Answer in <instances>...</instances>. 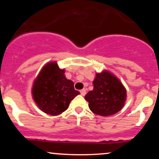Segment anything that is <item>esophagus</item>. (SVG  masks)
<instances>
[{"mask_svg": "<svg viewBox=\"0 0 159 159\" xmlns=\"http://www.w3.org/2000/svg\"><path fill=\"white\" fill-rule=\"evenodd\" d=\"M80 93H81V96H85V95H86V90H85V89L81 90H80Z\"/></svg>", "mask_w": 159, "mask_h": 159, "instance_id": "1", "label": "esophagus"}]
</instances>
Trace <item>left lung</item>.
Returning <instances> with one entry per match:
<instances>
[{
  "label": "left lung",
  "mask_w": 159,
  "mask_h": 159,
  "mask_svg": "<svg viewBox=\"0 0 159 159\" xmlns=\"http://www.w3.org/2000/svg\"><path fill=\"white\" fill-rule=\"evenodd\" d=\"M93 90L86 94L85 99L94 114L110 116L123 108L126 98V90L115 76L107 72L96 75Z\"/></svg>",
  "instance_id": "obj_1"
}]
</instances>
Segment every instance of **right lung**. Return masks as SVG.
I'll return each mask as SVG.
<instances>
[{
    "label": "right lung",
    "instance_id": "add662e5",
    "mask_svg": "<svg viewBox=\"0 0 159 159\" xmlns=\"http://www.w3.org/2000/svg\"><path fill=\"white\" fill-rule=\"evenodd\" d=\"M32 93L43 112L56 116L66 110L80 93L75 90L73 82L65 77L64 69H59L56 63H51L43 67L36 78Z\"/></svg>",
    "mask_w": 159,
    "mask_h": 159
}]
</instances>
